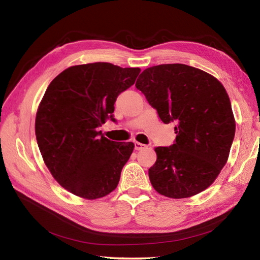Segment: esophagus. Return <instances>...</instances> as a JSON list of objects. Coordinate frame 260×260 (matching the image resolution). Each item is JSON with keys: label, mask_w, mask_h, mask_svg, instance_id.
Returning <instances> with one entry per match:
<instances>
[{"label": "esophagus", "mask_w": 260, "mask_h": 260, "mask_svg": "<svg viewBox=\"0 0 260 260\" xmlns=\"http://www.w3.org/2000/svg\"><path fill=\"white\" fill-rule=\"evenodd\" d=\"M134 146H135L136 151H142V150H144V148L147 147L146 145L142 144V143H140V142H134Z\"/></svg>", "instance_id": "esophagus-1"}]
</instances>
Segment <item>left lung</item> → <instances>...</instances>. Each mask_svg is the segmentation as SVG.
<instances>
[{
  "label": "left lung",
  "mask_w": 260,
  "mask_h": 260,
  "mask_svg": "<svg viewBox=\"0 0 260 260\" xmlns=\"http://www.w3.org/2000/svg\"><path fill=\"white\" fill-rule=\"evenodd\" d=\"M164 124H175V142L155 148L148 170L159 194L196 196L211 185L228 161L236 121L227 91L217 78L182 63L145 69L136 81Z\"/></svg>",
  "instance_id": "left-lung-1"
}]
</instances>
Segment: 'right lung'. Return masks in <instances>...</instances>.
I'll return each instance as SVG.
<instances>
[{"mask_svg":"<svg viewBox=\"0 0 260 260\" xmlns=\"http://www.w3.org/2000/svg\"><path fill=\"white\" fill-rule=\"evenodd\" d=\"M140 73L108 62L79 64L48 86L36 116L38 146L53 178L73 194L95 200L117 186L134 144L110 141L98 128L115 121L116 98Z\"/></svg>","mask_w":260,"mask_h":260,"instance_id":"add662e5","label":"right lung"}]
</instances>
